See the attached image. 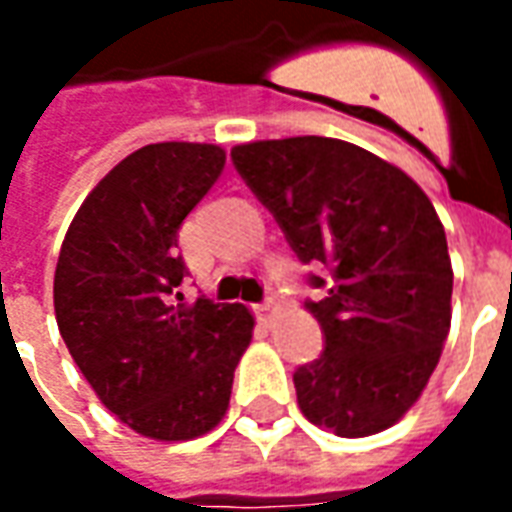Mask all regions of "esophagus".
<instances>
[{"mask_svg":"<svg viewBox=\"0 0 512 512\" xmlns=\"http://www.w3.org/2000/svg\"><path fill=\"white\" fill-rule=\"evenodd\" d=\"M255 310H257V318L268 323V321H271V318H274V312H277V301L266 299V301H263V304H257Z\"/></svg>","mask_w":512,"mask_h":512,"instance_id":"obj_1","label":"esophagus"}]
</instances>
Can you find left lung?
Here are the masks:
<instances>
[{
    "label": "left lung",
    "mask_w": 512,
    "mask_h": 512,
    "mask_svg": "<svg viewBox=\"0 0 512 512\" xmlns=\"http://www.w3.org/2000/svg\"><path fill=\"white\" fill-rule=\"evenodd\" d=\"M235 169L326 288L307 310L323 354L293 373L301 414L345 436H373L406 414L450 334L452 266L428 194L403 169L329 136L235 145Z\"/></svg>",
    "instance_id": "left-lung-1"
}]
</instances>
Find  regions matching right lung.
Segmentation results:
<instances>
[{
	"label": "right lung",
	"instance_id": "obj_1",
	"mask_svg": "<svg viewBox=\"0 0 512 512\" xmlns=\"http://www.w3.org/2000/svg\"><path fill=\"white\" fill-rule=\"evenodd\" d=\"M224 150L158 142L134 150L73 216L54 271V312L98 400L156 441L213 430L252 340L244 304H186L178 230L224 169Z\"/></svg>",
	"mask_w": 512,
	"mask_h": 512
}]
</instances>
